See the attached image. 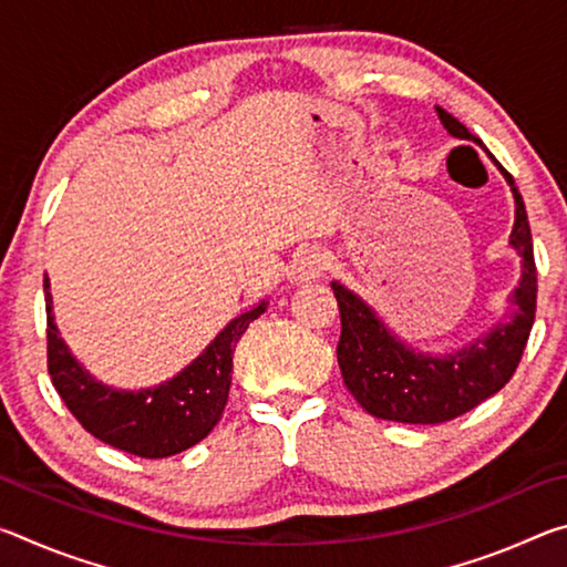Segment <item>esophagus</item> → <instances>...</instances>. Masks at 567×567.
<instances>
[{
	"label": "esophagus",
	"mask_w": 567,
	"mask_h": 567,
	"mask_svg": "<svg viewBox=\"0 0 567 567\" xmlns=\"http://www.w3.org/2000/svg\"><path fill=\"white\" fill-rule=\"evenodd\" d=\"M328 267V252L318 245H305L295 252V260L290 265V277L295 282L318 280Z\"/></svg>",
	"instance_id": "esophagus-1"
}]
</instances>
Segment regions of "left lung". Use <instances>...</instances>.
Returning a JSON list of instances; mask_svg holds the SVG:
<instances>
[{"mask_svg":"<svg viewBox=\"0 0 567 567\" xmlns=\"http://www.w3.org/2000/svg\"><path fill=\"white\" fill-rule=\"evenodd\" d=\"M440 122L457 140H473L483 147L463 122L443 107H435ZM515 195V227L511 245L523 257V277L513 292L511 320L497 324L470 348L445 358L422 354L400 342L382 324L375 312L348 287L332 282L340 307L338 364L344 388L360 405L380 420L408 422V425H437L477 408L495 395L513 378L523 350L530 338L537 305V270L533 257V235L525 203L511 172L503 169Z\"/></svg>","mask_w":567,"mask_h":567,"instance_id":"8db88e82","label":"left lung"}]
</instances>
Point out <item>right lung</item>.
Here are the masks:
<instances>
[{
	"mask_svg": "<svg viewBox=\"0 0 567 567\" xmlns=\"http://www.w3.org/2000/svg\"><path fill=\"white\" fill-rule=\"evenodd\" d=\"M47 302V370L66 410L102 443L137 457H169L205 440L223 417L233 354L249 322L265 312V302L235 318L189 362L177 378L157 388L127 392L102 385L76 362L52 318L50 280H44Z\"/></svg>",
	"mask_w": 567,
	"mask_h": 567,
	"instance_id": "add662e5",
	"label": "right lung"
}]
</instances>
